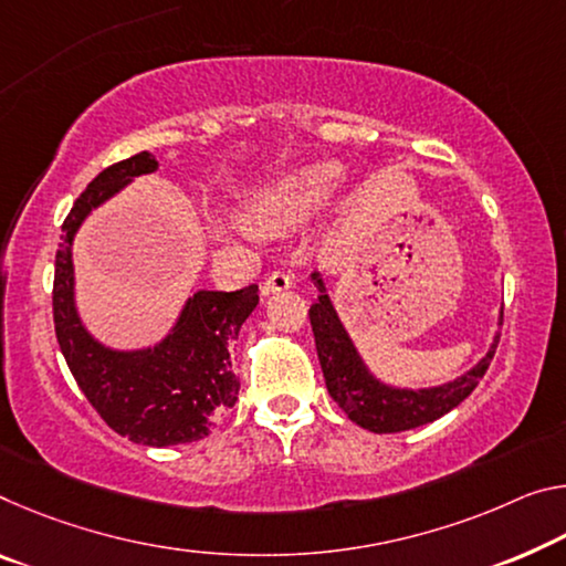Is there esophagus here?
Returning <instances> with one entry per match:
<instances>
[{"mask_svg": "<svg viewBox=\"0 0 566 566\" xmlns=\"http://www.w3.org/2000/svg\"><path fill=\"white\" fill-rule=\"evenodd\" d=\"M294 284V276L290 272H272L262 284V294H274L282 290H290Z\"/></svg>", "mask_w": 566, "mask_h": 566, "instance_id": "34e87169", "label": "esophagus"}]
</instances>
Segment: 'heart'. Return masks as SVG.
I'll return each mask as SVG.
<instances>
[{"label": "heart", "instance_id": "1", "mask_svg": "<svg viewBox=\"0 0 566 566\" xmlns=\"http://www.w3.org/2000/svg\"><path fill=\"white\" fill-rule=\"evenodd\" d=\"M339 178H343V166L335 160H315V164L297 166L259 188L241 217L256 234H284V231L315 217L329 201Z\"/></svg>", "mask_w": 566, "mask_h": 566}]
</instances>
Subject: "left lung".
<instances>
[{
    "label": "left lung",
    "mask_w": 566,
    "mask_h": 566,
    "mask_svg": "<svg viewBox=\"0 0 566 566\" xmlns=\"http://www.w3.org/2000/svg\"><path fill=\"white\" fill-rule=\"evenodd\" d=\"M312 280L317 284L319 297L310 307V322L312 332H315L317 357L322 373H325L327 390L332 400L345 410V416L360 428L373 430V433H400V430L433 423L436 418L446 416L448 410H453L469 398L479 380L486 375L493 353H496L499 335L493 339L489 355L473 370L461 375L459 380L430 390L388 388L367 373L360 355L349 343L345 327L339 325L337 312L325 294L319 274H312Z\"/></svg>",
    "instance_id": "obj_1"
}]
</instances>
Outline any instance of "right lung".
I'll use <instances>...</instances> for the list:
<instances>
[{"label": "right lung", "instance_id": "add662e5", "mask_svg": "<svg viewBox=\"0 0 566 566\" xmlns=\"http://www.w3.org/2000/svg\"><path fill=\"white\" fill-rule=\"evenodd\" d=\"M158 160L140 154L101 170L80 193L65 223L55 256L52 317L65 363L115 433L143 446H176L209 436L213 418L234 408L239 380L231 373L229 343L254 312L259 286L234 292H196L176 329L140 353H113L97 345L80 325L73 302V254L70 244L95 206L111 199L133 176L154 174Z\"/></svg>", "mask_w": 566, "mask_h": 566}]
</instances>
